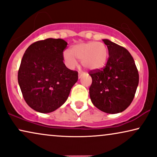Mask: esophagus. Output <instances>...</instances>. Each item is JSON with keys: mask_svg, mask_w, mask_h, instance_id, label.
Returning a JSON list of instances; mask_svg holds the SVG:
<instances>
[{"mask_svg": "<svg viewBox=\"0 0 157 157\" xmlns=\"http://www.w3.org/2000/svg\"><path fill=\"white\" fill-rule=\"evenodd\" d=\"M84 75H85L84 72H79V73H78V77H79V79H80L81 77H82Z\"/></svg>", "mask_w": 157, "mask_h": 157, "instance_id": "34e87169", "label": "esophagus"}]
</instances>
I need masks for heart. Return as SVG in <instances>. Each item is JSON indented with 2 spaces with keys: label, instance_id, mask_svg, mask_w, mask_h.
<instances>
[{
  "label": "heart",
  "instance_id": "obj_1",
  "mask_svg": "<svg viewBox=\"0 0 157 157\" xmlns=\"http://www.w3.org/2000/svg\"><path fill=\"white\" fill-rule=\"evenodd\" d=\"M77 59L82 61L83 67L90 71L103 69L108 59V49L105 44L97 41L80 43L73 46L70 52H63V59L67 66L73 68L77 64Z\"/></svg>",
  "mask_w": 157,
  "mask_h": 157
}]
</instances>
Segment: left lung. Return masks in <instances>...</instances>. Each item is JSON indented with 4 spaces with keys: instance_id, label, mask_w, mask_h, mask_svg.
<instances>
[{
    "instance_id": "left-lung-1",
    "label": "left lung",
    "mask_w": 157,
    "mask_h": 157,
    "mask_svg": "<svg viewBox=\"0 0 157 157\" xmlns=\"http://www.w3.org/2000/svg\"><path fill=\"white\" fill-rule=\"evenodd\" d=\"M109 57L103 70L91 71L89 93L94 105L106 113L123 112L130 105L138 85L139 72L132 56L126 49L103 39Z\"/></svg>"
}]
</instances>
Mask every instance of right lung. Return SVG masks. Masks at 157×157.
Here are the masks:
<instances>
[{
    "mask_svg": "<svg viewBox=\"0 0 157 157\" xmlns=\"http://www.w3.org/2000/svg\"><path fill=\"white\" fill-rule=\"evenodd\" d=\"M67 43L62 39H47L33 43L25 52L18 82L29 106L41 113L57 110L67 100L78 73L63 62Z\"/></svg>",
    "mask_w": 157,
    "mask_h": 157,
    "instance_id": "right-lung-1",
    "label": "right lung"
}]
</instances>
